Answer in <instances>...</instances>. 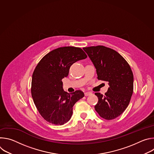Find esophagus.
Here are the masks:
<instances>
[{
  "label": "esophagus",
  "instance_id": "obj_1",
  "mask_svg": "<svg viewBox=\"0 0 154 154\" xmlns=\"http://www.w3.org/2000/svg\"><path fill=\"white\" fill-rule=\"evenodd\" d=\"M92 93L91 92H85V96H90L91 95Z\"/></svg>",
  "mask_w": 154,
  "mask_h": 154
}]
</instances>
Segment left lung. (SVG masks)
Returning <instances> with one entry per match:
<instances>
[{"label": "left lung", "instance_id": "left-lung-1", "mask_svg": "<svg viewBox=\"0 0 154 154\" xmlns=\"http://www.w3.org/2000/svg\"><path fill=\"white\" fill-rule=\"evenodd\" d=\"M96 69L98 80L107 82L108 91L103 96L96 93L94 106L100 117L115 119L128 106L134 91V75L126 60L116 51L103 46L83 48Z\"/></svg>", "mask_w": 154, "mask_h": 154}]
</instances>
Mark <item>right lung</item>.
Returning <instances> with one entry per match:
<instances>
[{
	"label": "right lung",
	"mask_w": 154,
	"mask_h": 154,
	"mask_svg": "<svg viewBox=\"0 0 154 154\" xmlns=\"http://www.w3.org/2000/svg\"><path fill=\"white\" fill-rule=\"evenodd\" d=\"M86 57L80 48H59L46 54L36 66L32 75V96L39 113L49 123L63 125L68 122L73 106L84 97L80 90L71 94L65 92L61 80L68 77L73 63Z\"/></svg>",
	"instance_id": "1"
}]
</instances>
